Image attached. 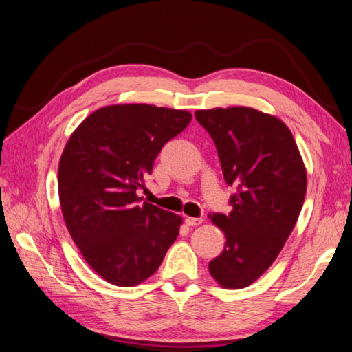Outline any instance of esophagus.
<instances>
[{
    "instance_id": "obj_1",
    "label": "esophagus",
    "mask_w": 352,
    "mask_h": 352,
    "mask_svg": "<svg viewBox=\"0 0 352 352\" xmlns=\"http://www.w3.org/2000/svg\"><path fill=\"white\" fill-rule=\"evenodd\" d=\"M201 223H203V218H201V217H198V218L187 217V218H186V224H187V226H199Z\"/></svg>"
}]
</instances>
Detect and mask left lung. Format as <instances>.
Segmentation results:
<instances>
[{"mask_svg":"<svg viewBox=\"0 0 352 352\" xmlns=\"http://www.w3.org/2000/svg\"><path fill=\"white\" fill-rule=\"evenodd\" d=\"M220 157L224 181L235 188L228 215L212 221L226 235L209 272L226 289H243L267 272L290 237L306 198L307 176L290 129L251 107L195 112Z\"/></svg>","mask_w":352,"mask_h":352,"instance_id":"8db88e82","label":"left lung"}]
</instances>
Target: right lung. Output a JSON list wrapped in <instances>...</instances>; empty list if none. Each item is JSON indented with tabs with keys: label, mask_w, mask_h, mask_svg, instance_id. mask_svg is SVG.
<instances>
[{
	"label": "right lung",
	"mask_w": 352,
	"mask_h": 352,
	"mask_svg": "<svg viewBox=\"0 0 352 352\" xmlns=\"http://www.w3.org/2000/svg\"><path fill=\"white\" fill-rule=\"evenodd\" d=\"M190 120L187 111L115 104L89 115L67 142L57 182L63 220L80 254L113 285L149 278L177 239L182 218L137 193Z\"/></svg>",
	"instance_id": "1"
}]
</instances>
